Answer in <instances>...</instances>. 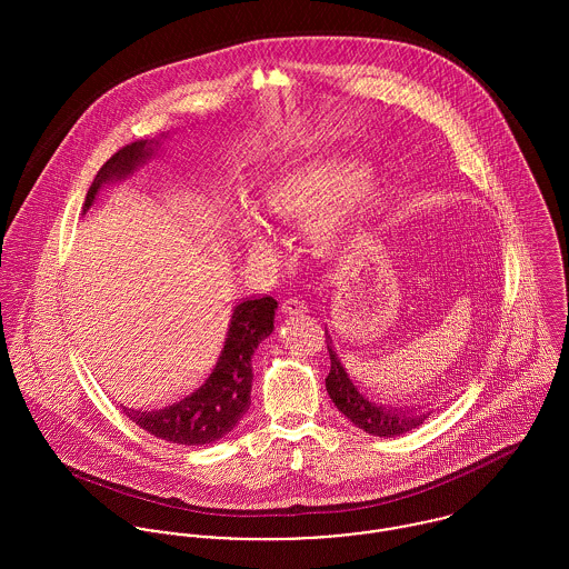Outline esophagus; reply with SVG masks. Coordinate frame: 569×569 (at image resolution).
Here are the masks:
<instances>
[{
	"instance_id": "34e87169",
	"label": "esophagus",
	"mask_w": 569,
	"mask_h": 569,
	"mask_svg": "<svg viewBox=\"0 0 569 569\" xmlns=\"http://www.w3.org/2000/svg\"><path fill=\"white\" fill-rule=\"evenodd\" d=\"M280 309H282L284 316H298V313H307L309 307H307V302H305L302 298L291 296V298H284V300H282Z\"/></svg>"
}]
</instances>
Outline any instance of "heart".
Wrapping results in <instances>:
<instances>
[{
  "label": "heart",
  "instance_id": "heart-1",
  "mask_svg": "<svg viewBox=\"0 0 569 569\" xmlns=\"http://www.w3.org/2000/svg\"><path fill=\"white\" fill-rule=\"evenodd\" d=\"M381 186L352 166L316 162L278 177L264 192V214L271 223L302 228L322 258H341L381 206ZM247 249L256 260H273L276 247L258 230H244Z\"/></svg>",
  "mask_w": 569,
  "mask_h": 569
}]
</instances>
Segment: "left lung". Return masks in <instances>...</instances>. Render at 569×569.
<instances>
[{
    "label": "left lung",
    "mask_w": 569,
    "mask_h": 569,
    "mask_svg": "<svg viewBox=\"0 0 569 569\" xmlns=\"http://www.w3.org/2000/svg\"><path fill=\"white\" fill-rule=\"evenodd\" d=\"M328 335V332H326ZM330 355V372L326 390L337 409L348 416L359 429L381 438H395L422 425L433 411V403H395L381 397L375 388L359 379L352 366V355L337 352L332 341H326Z\"/></svg>",
    "instance_id": "obj_1"
}]
</instances>
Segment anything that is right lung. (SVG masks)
<instances>
[{
	"instance_id": "obj_1",
	"label": "right lung",
	"mask_w": 569,
	"mask_h": 569,
	"mask_svg": "<svg viewBox=\"0 0 569 569\" xmlns=\"http://www.w3.org/2000/svg\"><path fill=\"white\" fill-rule=\"evenodd\" d=\"M151 156L147 140L131 142L113 153L98 170L87 190L84 210L91 206L100 183L129 174ZM278 302L271 296H256L237 302L219 348L192 383L168 401L147 409L122 411L144 431L186 447L210 445L230 433L251 406V357L258 343L271 335Z\"/></svg>"
}]
</instances>
